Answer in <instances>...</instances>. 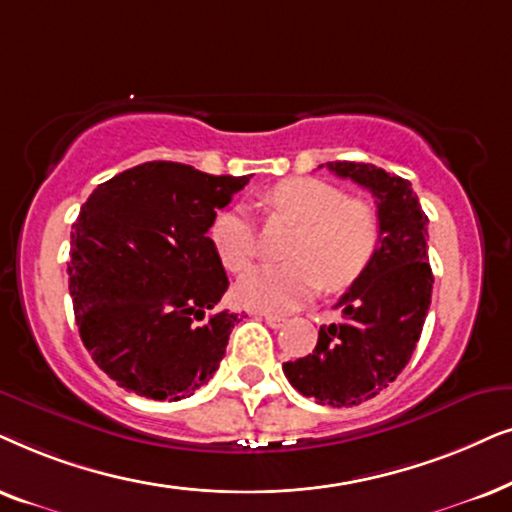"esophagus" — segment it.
Instances as JSON below:
<instances>
[{
  "label": "esophagus",
  "instance_id": "34e87169",
  "mask_svg": "<svg viewBox=\"0 0 512 512\" xmlns=\"http://www.w3.org/2000/svg\"><path fill=\"white\" fill-rule=\"evenodd\" d=\"M255 316H260V318H264V323H267L269 327H274V330H278V327H283L285 325V318L283 316H276V313H255Z\"/></svg>",
  "mask_w": 512,
  "mask_h": 512
}]
</instances>
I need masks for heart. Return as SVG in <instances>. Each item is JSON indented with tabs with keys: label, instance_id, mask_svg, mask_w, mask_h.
I'll return each instance as SVG.
<instances>
[{
	"label": "heart",
	"instance_id": "b5f03b06",
	"mask_svg": "<svg viewBox=\"0 0 512 512\" xmlns=\"http://www.w3.org/2000/svg\"><path fill=\"white\" fill-rule=\"evenodd\" d=\"M271 217L297 224L288 248L290 264L250 269L236 283L238 304L255 311L285 313L316 295L351 288L370 269L379 250V217L370 203L349 199L342 189L316 177H290L264 196ZM210 238L229 271L248 269L257 257V231L241 208L224 210Z\"/></svg>",
	"mask_w": 512,
	"mask_h": 512
}]
</instances>
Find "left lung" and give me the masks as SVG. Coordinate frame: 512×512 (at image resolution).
I'll list each match as a JSON object with an SVG mask.
<instances>
[{"label":"left lung","mask_w":512,"mask_h":512,"mask_svg":"<svg viewBox=\"0 0 512 512\" xmlns=\"http://www.w3.org/2000/svg\"><path fill=\"white\" fill-rule=\"evenodd\" d=\"M327 168L377 199L379 250L337 302L342 320L320 327L309 356L283 363V372L306 398L353 407L384 391L417 349L433 292L428 217L400 175L356 161H330Z\"/></svg>","instance_id":"left-lung-1"}]
</instances>
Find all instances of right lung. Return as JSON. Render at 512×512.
<instances>
[{
	"label": "right lung",
	"mask_w": 512,
	"mask_h": 512,
	"mask_svg": "<svg viewBox=\"0 0 512 512\" xmlns=\"http://www.w3.org/2000/svg\"><path fill=\"white\" fill-rule=\"evenodd\" d=\"M250 177L147 161L93 189L67 262L81 342L121 388L182 400L208 384L238 313L208 229Z\"/></svg>",
	"instance_id": "add662e5"
}]
</instances>
